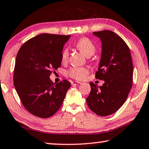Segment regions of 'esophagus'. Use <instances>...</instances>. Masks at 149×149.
I'll list each match as a JSON object with an SVG mask.
<instances>
[{
  "mask_svg": "<svg viewBox=\"0 0 149 149\" xmlns=\"http://www.w3.org/2000/svg\"><path fill=\"white\" fill-rule=\"evenodd\" d=\"M71 84H72V86H77V85H79L81 84V83L79 81H71Z\"/></svg>",
  "mask_w": 149,
  "mask_h": 149,
  "instance_id": "esophagus-1",
  "label": "esophagus"
}]
</instances>
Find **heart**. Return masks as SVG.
Here are the masks:
<instances>
[{
	"mask_svg": "<svg viewBox=\"0 0 149 149\" xmlns=\"http://www.w3.org/2000/svg\"><path fill=\"white\" fill-rule=\"evenodd\" d=\"M75 46L76 48L85 54L87 57H90L95 53L96 48L95 45L88 38L83 37L75 42ZM69 56V51L68 48L63 50L62 53V60L63 62H66ZM89 74V70L84 67H73L68 71V75L72 78L82 80L86 78Z\"/></svg>",
	"mask_w": 149,
	"mask_h": 149,
	"instance_id": "1",
	"label": "heart"
}]
</instances>
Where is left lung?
<instances>
[{
    "instance_id": "8db88e82",
    "label": "left lung",
    "mask_w": 149,
    "mask_h": 149,
    "mask_svg": "<svg viewBox=\"0 0 149 149\" xmlns=\"http://www.w3.org/2000/svg\"><path fill=\"white\" fill-rule=\"evenodd\" d=\"M102 43V52L96 79L103 80L99 87L90 83L86 99L92 111L107 116L118 111L127 100L133 85V65L129 48L119 35L110 30L94 32Z\"/></svg>"
}]
</instances>
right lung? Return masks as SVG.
<instances>
[{
	"label": "right lung",
	"mask_w": 149,
	"mask_h": 149,
	"mask_svg": "<svg viewBox=\"0 0 149 149\" xmlns=\"http://www.w3.org/2000/svg\"><path fill=\"white\" fill-rule=\"evenodd\" d=\"M70 35L41 34L24 43L16 58L14 86L24 107L40 118L58 111L71 86L68 80L54 84L52 72L61 66L63 45Z\"/></svg>",
	"instance_id": "obj_1"
}]
</instances>
